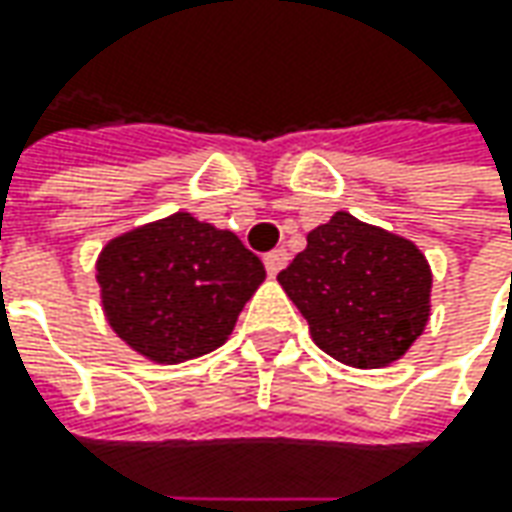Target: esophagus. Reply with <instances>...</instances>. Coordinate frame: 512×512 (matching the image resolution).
Segmentation results:
<instances>
[{"label":"esophagus","instance_id":"34e87169","mask_svg":"<svg viewBox=\"0 0 512 512\" xmlns=\"http://www.w3.org/2000/svg\"><path fill=\"white\" fill-rule=\"evenodd\" d=\"M285 265H287V250H285V247H276V250H270V253L265 256V267H267V273H270V276H276V273H279V270H282Z\"/></svg>","mask_w":512,"mask_h":512}]
</instances>
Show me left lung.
<instances>
[{
	"instance_id": "left-lung-1",
	"label": "left lung",
	"mask_w": 512,
	"mask_h": 512,
	"mask_svg": "<svg viewBox=\"0 0 512 512\" xmlns=\"http://www.w3.org/2000/svg\"><path fill=\"white\" fill-rule=\"evenodd\" d=\"M336 362L376 370L399 362L430 319L433 273L410 239L347 210L307 233V247L276 276Z\"/></svg>"
}]
</instances>
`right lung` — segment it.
<instances>
[{"instance_id":"1","label":"right lung","mask_w":512,"mask_h":512,"mask_svg":"<svg viewBox=\"0 0 512 512\" xmlns=\"http://www.w3.org/2000/svg\"><path fill=\"white\" fill-rule=\"evenodd\" d=\"M96 282L105 319L130 350L179 364L227 342L265 265L236 233L179 210L110 239Z\"/></svg>"}]
</instances>
